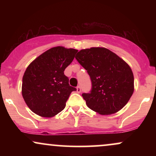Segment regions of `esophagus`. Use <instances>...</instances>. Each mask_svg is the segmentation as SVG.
Instances as JSON below:
<instances>
[{
	"label": "esophagus",
	"mask_w": 156,
	"mask_h": 156,
	"mask_svg": "<svg viewBox=\"0 0 156 156\" xmlns=\"http://www.w3.org/2000/svg\"><path fill=\"white\" fill-rule=\"evenodd\" d=\"M76 89H77V92L80 93L81 92V87H80V86H78V87H76Z\"/></svg>",
	"instance_id": "obj_1"
}]
</instances>
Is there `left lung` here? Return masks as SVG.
Masks as SVG:
<instances>
[{"mask_svg": "<svg viewBox=\"0 0 156 156\" xmlns=\"http://www.w3.org/2000/svg\"><path fill=\"white\" fill-rule=\"evenodd\" d=\"M76 58L90 77V92L82 94L89 108L108 115L127 104L133 92L134 78L126 62L104 48L81 50Z\"/></svg>", "mask_w": 156, "mask_h": 156, "instance_id": "8db88e82", "label": "left lung"}]
</instances>
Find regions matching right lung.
I'll list each match as a JSON object with an SVG mask.
<instances>
[{
	"label": "right lung",
	"instance_id": "1",
	"mask_svg": "<svg viewBox=\"0 0 156 156\" xmlns=\"http://www.w3.org/2000/svg\"><path fill=\"white\" fill-rule=\"evenodd\" d=\"M77 52L60 46L52 48L27 67L23 77L22 94L34 113L52 117L65 108L69 94L76 89L69 86L64 72Z\"/></svg>",
	"mask_w": 156,
	"mask_h": 156
}]
</instances>
